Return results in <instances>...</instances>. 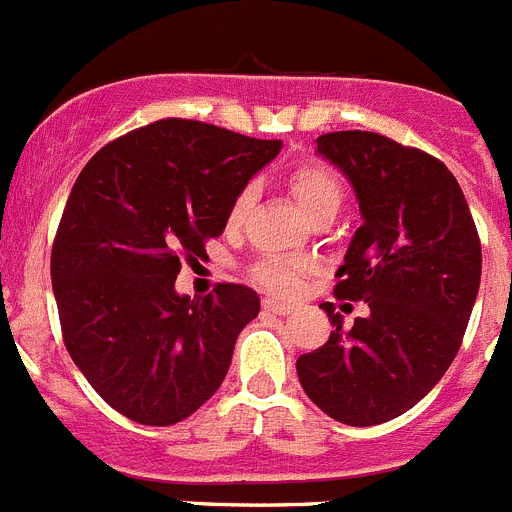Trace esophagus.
Here are the masks:
<instances>
[{
    "label": "esophagus",
    "mask_w": 512,
    "mask_h": 512,
    "mask_svg": "<svg viewBox=\"0 0 512 512\" xmlns=\"http://www.w3.org/2000/svg\"><path fill=\"white\" fill-rule=\"evenodd\" d=\"M264 309L266 312H274V314H289L294 309V304L279 302V299L269 297V299H264Z\"/></svg>",
    "instance_id": "obj_1"
}]
</instances>
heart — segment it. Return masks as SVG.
I'll return each mask as SVG.
<instances>
[{"instance_id": "heart-1", "label": "heart", "mask_w": 512, "mask_h": 512, "mask_svg": "<svg viewBox=\"0 0 512 512\" xmlns=\"http://www.w3.org/2000/svg\"><path fill=\"white\" fill-rule=\"evenodd\" d=\"M289 190L294 192L297 203L302 205L304 213L309 218L320 213H337L345 198V187L337 177L335 170H330L327 164L320 162H304L294 167L287 175ZM253 203V190L243 187L233 198L231 210H228V225L236 228L243 223L248 208ZM307 271V264L297 259H287V256H266V259L256 261L251 269L253 279L259 281L261 287L276 294H294L302 287V276Z\"/></svg>"}]
</instances>
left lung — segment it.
I'll return each instance as SVG.
<instances>
[{"mask_svg":"<svg viewBox=\"0 0 512 512\" xmlns=\"http://www.w3.org/2000/svg\"><path fill=\"white\" fill-rule=\"evenodd\" d=\"M317 152L348 177L363 225L337 269V299L368 304L299 355L304 393L348 426L406 414L452 365L475 307L482 248L464 192L437 157L375 131H332ZM348 307V304H345Z\"/></svg>","mask_w":512,"mask_h":512,"instance_id":"1","label":"left lung"}]
</instances>
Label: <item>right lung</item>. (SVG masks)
I'll use <instances>...</instances> for the list:
<instances>
[{
    "label": "right lung",
    "instance_id": "1",
    "mask_svg": "<svg viewBox=\"0 0 512 512\" xmlns=\"http://www.w3.org/2000/svg\"><path fill=\"white\" fill-rule=\"evenodd\" d=\"M279 149V139L162 119L106 144L75 180L50 256L60 327L93 391L126 419L177 424L223 383L259 294L218 284L190 299L175 279Z\"/></svg>",
    "mask_w": 512,
    "mask_h": 512
}]
</instances>
